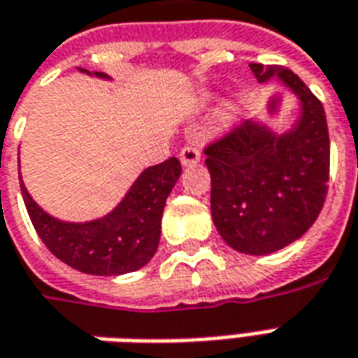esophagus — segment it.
<instances>
[{
    "instance_id": "obj_1",
    "label": "esophagus",
    "mask_w": 358,
    "mask_h": 358,
    "mask_svg": "<svg viewBox=\"0 0 358 358\" xmlns=\"http://www.w3.org/2000/svg\"><path fill=\"white\" fill-rule=\"evenodd\" d=\"M179 159L183 165H193L201 159V150L195 143H187V145H183V150L179 151Z\"/></svg>"
}]
</instances>
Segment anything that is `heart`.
I'll return each mask as SVG.
<instances>
[{
    "label": "heart",
    "instance_id": "heart-1",
    "mask_svg": "<svg viewBox=\"0 0 358 358\" xmlns=\"http://www.w3.org/2000/svg\"><path fill=\"white\" fill-rule=\"evenodd\" d=\"M229 114H230V112H229Z\"/></svg>",
    "mask_w": 358,
    "mask_h": 358
}]
</instances>
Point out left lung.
I'll use <instances>...</instances> for the list:
<instances>
[{
    "label": "left lung",
    "mask_w": 358,
    "mask_h": 358,
    "mask_svg": "<svg viewBox=\"0 0 358 358\" xmlns=\"http://www.w3.org/2000/svg\"><path fill=\"white\" fill-rule=\"evenodd\" d=\"M264 83L284 80L301 100V116L280 136L242 122L205 148L210 173V213L230 248L264 256L309 230L329 189V129L323 104L285 66L252 62Z\"/></svg>",
    "instance_id": "8db88e82"
}]
</instances>
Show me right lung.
I'll return each mask as SVG.
<instances>
[{"instance_id":"right-lung-1","label":"right lung","mask_w":358,"mask_h":358,"mask_svg":"<svg viewBox=\"0 0 358 358\" xmlns=\"http://www.w3.org/2000/svg\"><path fill=\"white\" fill-rule=\"evenodd\" d=\"M179 175L177 157L148 167L108 217L84 224L49 217L31 199L21 177L19 183L33 227L59 260L84 274L120 275L140 270L153 258L162 234L163 207Z\"/></svg>"}]
</instances>
